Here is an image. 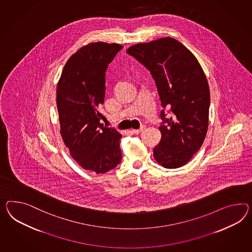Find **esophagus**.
<instances>
[{
	"mask_svg": "<svg viewBox=\"0 0 252 252\" xmlns=\"http://www.w3.org/2000/svg\"><path fill=\"white\" fill-rule=\"evenodd\" d=\"M145 129V126H144V125H142V127H141L140 129H132V132H133V133H135V134H138V133H140V132H141V131H142V130H143V129Z\"/></svg>",
	"mask_w": 252,
	"mask_h": 252,
	"instance_id": "1",
	"label": "esophagus"
}]
</instances>
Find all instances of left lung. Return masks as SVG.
Masks as SVG:
<instances>
[{
    "label": "left lung",
    "instance_id": "1",
    "mask_svg": "<svg viewBox=\"0 0 252 252\" xmlns=\"http://www.w3.org/2000/svg\"><path fill=\"white\" fill-rule=\"evenodd\" d=\"M127 53L150 70L162 108L172 113L167 119L161 111V139L154 157L163 167H181L207 135L210 92L203 68L192 52L172 37L132 45Z\"/></svg>",
    "mask_w": 252,
    "mask_h": 252
}]
</instances>
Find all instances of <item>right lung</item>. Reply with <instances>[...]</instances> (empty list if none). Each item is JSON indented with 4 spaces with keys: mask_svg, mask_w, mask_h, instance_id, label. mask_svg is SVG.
I'll return each mask as SVG.
<instances>
[{
    "mask_svg": "<svg viewBox=\"0 0 252 252\" xmlns=\"http://www.w3.org/2000/svg\"><path fill=\"white\" fill-rule=\"evenodd\" d=\"M122 48L103 42L81 47L66 61L57 86L62 139L78 164L97 174L122 161V134L104 127L98 111L105 97V72Z\"/></svg>",
    "mask_w": 252,
    "mask_h": 252,
    "instance_id": "add662e5",
    "label": "right lung"
}]
</instances>
